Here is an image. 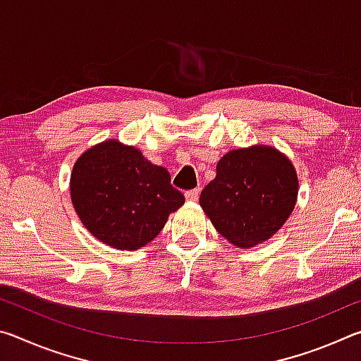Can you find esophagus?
Instances as JSON below:
<instances>
[{
	"label": "esophagus",
	"mask_w": 361,
	"mask_h": 361,
	"mask_svg": "<svg viewBox=\"0 0 361 361\" xmlns=\"http://www.w3.org/2000/svg\"><path fill=\"white\" fill-rule=\"evenodd\" d=\"M199 189L195 188V189H189V191H186L185 192V197H186V200H191V202H195V200L199 199Z\"/></svg>",
	"instance_id": "esophagus-1"
}]
</instances>
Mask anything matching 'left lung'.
<instances>
[{
    "instance_id": "8db88e82",
    "label": "left lung",
    "mask_w": 361,
    "mask_h": 361,
    "mask_svg": "<svg viewBox=\"0 0 361 361\" xmlns=\"http://www.w3.org/2000/svg\"><path fill=\"white\" fill-rule=\"evenodd\" d=\"M296 197L298 176L288 159L269 146H255L223 156L199 202L219 234L248 248L282 228Z\"/></svg>"
}]
</instances>
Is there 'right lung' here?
<instances>
[{"label": "right lung", "mask_w": 361, "mask_h": 361, "mask_svg": "<svg viewBox=\"0 0 361 361\" xmlns=\"http://www.w3.org/2000/svg\"><path fill=\"white\" fill-rule=\"evenodd\" d=\"M70 191L85 228L119 250H138L151 242L170 213L185 204L166 169L116 140L97 145L78 159Z\"/></svg>", "instance_id": "right-lung-1"}]
</instances>
